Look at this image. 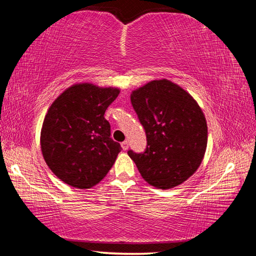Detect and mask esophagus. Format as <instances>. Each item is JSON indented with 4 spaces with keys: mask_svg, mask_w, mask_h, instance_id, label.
I'll list each match as a JSON object with an SVG mask.
<instances>
[{
    "mask_svg": "<svg viewBox=\"0 0 256 256\" xmlns=\"http://www.w3.org/2000/svg\"><path fill=\"white\" fill-rule=\"evenodd\" d=\"M120 146H122V149L123 150H128V141H123L122 144H120Z\"/></svg>",
    "mask_w": 256,
    "mask_h": 256,
    "instance_id": "obj_1",
    "label": "esophagus"
}]
</instances>
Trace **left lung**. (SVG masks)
Wrapping results in <instances>:
<instances>
[{"label": "left lung", "instance_id": "left-lung-1", "mask_svg": "<svg viewBox=\"0 0 256 256\" xmlns=\"http://www.w3.org/2000/svg\"><path fill=\"white\" fill-rule=\"evenodd\" d=\"M131 102L146 136L141 154L128 150L146 182L175 188L192 176L204 157L208 126L200 106L180 86L151 81L131 94Z\"/></svg>", "mask_w": 256, "mask_h": 256}]
</instances>
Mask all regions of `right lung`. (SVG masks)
Wrapping results in <instances>:
<instances>
[{
	"label": "right lung",
	"instance_id": "add662e5",
	"mask_svg": "<svg viewBox=\"0 0 256 256\" xmlns=\"http://www.w3.org/2000/svg\"><path fill=\"white\" fill-rule=\"evenodd\" d=\"M116 88L74 84L55 99L40 133L47 166L68 185L90 188L107 175L122 148L104 118L118 98Z\"/></svg>",
	"mask_w": 256,
	"mask_h": 256
}]
</instances>
